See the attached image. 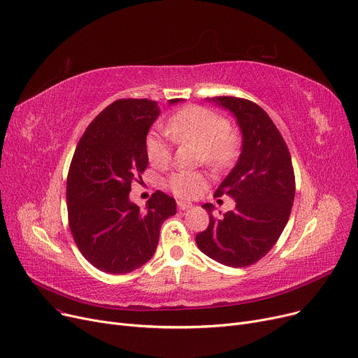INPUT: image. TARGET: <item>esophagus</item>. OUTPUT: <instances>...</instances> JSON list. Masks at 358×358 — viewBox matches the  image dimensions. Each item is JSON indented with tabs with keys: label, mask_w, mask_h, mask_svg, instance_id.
I'll list each match as a JSON object with an SVG mask.
<instances>
[{
	"label": "esophagus",
	"mask_w": 358,
	"mask_h": 358,
	"mask_svg": "<svg viewBox=\"0 0 358 358\" xmlns=\"http://www.w3.org/2000/svg\"><path fill=\"white\" fill-rule=\"evenodd\" d=\"M178 208L180 211H185V210H188V208H192V203L191 202H185V201H178Z\"/></svg>",
	"instance_id": "esophagus-1"
}]
</instances>
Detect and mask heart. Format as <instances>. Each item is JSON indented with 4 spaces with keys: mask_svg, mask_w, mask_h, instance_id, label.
<instances>
[{
    "mask_svg": "<svg viewBox=\"0 0 358 358\" xmlns=\"http://www.w3.org/2000/svg\"><path fill=\"white\" fill-rule=\"evenodd\" d=\"M164 131L173 141L195 143L202 157L211 169L223 170L233 164L239 152V138L229 131L227 119L199 106H188L167 119ZM148 160L155 166H164L170 160L169 138L159 131L148 134L145 141ZM167 185L179 198H195L206 188L207 178L199 172L180 170L169 178Z\"/></svg>",
    "mask_w": 358,
    "mask_h": 358,
    "instance_id": "b5f03b06",
    "label": "heart"
}]
</instances>
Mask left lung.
I'll list each match as a JSON object with an SVG mask.
<instances>
[{
    "label": "left lung",
    "mask_w": 358,
    "mask_h": 358,
    "mask_svg": "<svg viewBox=\"0 0 358 358\" xmlns=\"http://www.w3.org/2000/svg\"><path fill=\"white\" fill-rule=\"evenodd\" d=\"M207 100L233 115L242 147L215 192L233 196L236 208L215 218L213 203H203L210 224L195 241L202 253L220 264L248 266L275 245L290 217L296 194L292 157L280 131L257 103L230 96Z\"/></svg>",
    "instance_id": "1"
}]
</instances>
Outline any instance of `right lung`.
<instances>
[{
	"instance_id": "obj_1",
	"label": "right lung",
	"mask_w": 358,
	"mask_h": 358,
	"mask_svg": "<svg viewBox=\"0 0 358 358\" xmlns=\"http://www.w3.org/2000/svg\"><path fill=\"white\" fill-rule=\"evenodd\" d=\"M159 115V103L148 99L113 101L83 134L68 172L74 241L84 258L109 274H127L148 262L163 221L176 214L175 198L162 191L152 194L145 210L129 199L131 183L148 164L147 134Z\"/></svg>"
}]
</instances>
